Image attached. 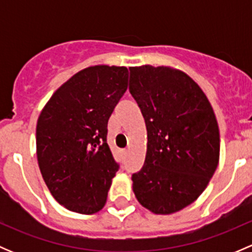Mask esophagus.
<instances>
[{
	"mask_svg": "<svg viewBox=\"0 0 252 252\" xmlns=\"http://www.w3.org/2000/svg\"><path fill=\"white\" fill-rule=\"evenodd\" d=\"M121 154L122 155H126V154H128V150H126V149H122L121 150Z\"/></svg>",
	"mask_w": 252,
	"mask_h": 252,
	"instance_id": "obj_1",
	"label": "esophagus"
}]
</instances>
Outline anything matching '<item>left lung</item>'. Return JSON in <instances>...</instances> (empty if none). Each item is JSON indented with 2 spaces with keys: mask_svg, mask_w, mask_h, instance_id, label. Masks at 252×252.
I'll list each match as a JSON object with an SVG mask.
<instances>
[{
  "mask_svg": "<svg viewBox=\"0 0 252 252\" xmlns=\"http://www.w3.org/2000/svg\"><path fill=\"white\" fill-rule=\"evenodd\" d=\"M129 91L147 129L145 163L131 177L145 208L171 215L195 201L220 161V129L210 101L188 74L171 67H130Z\"/></svg>",
  "mask_w": 252,
  "mask_h": 252,
  "instance_id": "left-lung-1",
  "label": "left lung"
}]
</instances>
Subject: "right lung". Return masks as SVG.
I'll list each match as a JSON object with an SVG mask.
<instances>
[{"instance_id":"right-lung-1","label":"right lung","mask_w":252,"mask_h":252,"mask_svg":"<svg viewBox=\"0 0 252 252\" xmlns=\"http://www.w3.org/2000/svg\"><path fill=\"white\" fill-rule=\"evenodd\" d=\"M126 67L93 65L55 91L36 126L40 171L56 201L93 215L102 210L119 164L107 144V123L128 88Z\"/></svg>"}]
</instances>
